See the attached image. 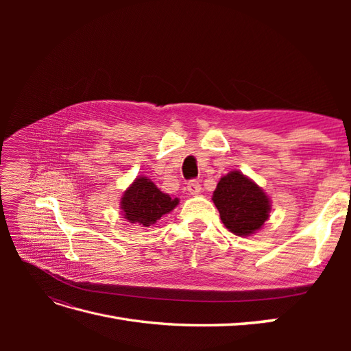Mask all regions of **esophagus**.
<instances>
[{
  "label": "esophagus",
  "instance_id": "1",
  "mask_svg": "<svg viewBox=\"0 0 351 351\" xmlns=\"http://www.w3.org/2000/svg\"><path fill=\"white\" fill-rule=\"evenodd\" d=\"M187 190L190 195H199L200 193V183L197 182V180H190V182L187 183Z\"/></svg>",
  "mask_w": 351,
  "mask_h": 351
}]
</instances>
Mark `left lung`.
I'll return each instance as SVG.
<instances>
[{"instance_id":"1","label":"left lung","mask_w":351,"mask_h":351,"mask_svg":"<svg viewBox=\"0 0 351 351\" xmlns=\"http://www.w3.org/2000/svg\"><path fill=\"white\" fill-rule=\"evenodd\" d=\"M212 200L219 210L222 224L240 237L256 232L269 218L268 195L240 171L221 177Z\"/></svg>"}]
</instances>
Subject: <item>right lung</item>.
Instances as JSON below:
<instances>
[{"label":"right lung","instance_id":"right-lung-1","mask_svg":"<svg viewBox=\"0 0 351 351\" xmlns=\"http://www.w3.org/2000/svg\"><path fill=\"white\" fill-rule=\"evenodd\" d=\"M120 208L132 224L151 227L162 215L171 212L178 199L162 193L147 177H137L121 196Z\"/></svg>","mask_w":351,"mask_h":351}]
</instances>
